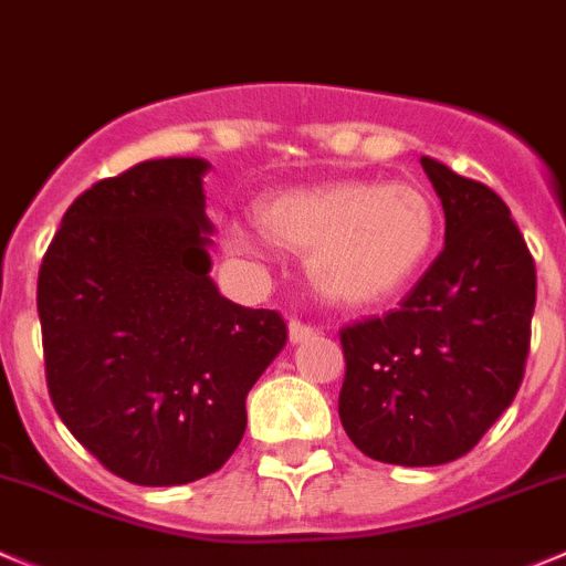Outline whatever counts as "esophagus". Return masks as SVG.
<instances>
[{"label":"esophagus","mask_w":566,"mask_h":566,"mask_svg":"<svg viewBox=\"0 0 566 566\" xmlns=\"http://www.w3.org/2000/svg\"><path fill=\"white\" fill-rule=\"evenodd\" d=\"M316 327L314 325H305V322H300V319H292L289 322V338H292L294 344H300V342H305V338H311V336H316Z\"/></svg>","instance_id":"1"}]
</instances>
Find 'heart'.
I'll list each match as a JSON object with an SVG mask.
<instances>
[{
	"label": "heart",
	"instance_id": "heart-1",
	"mask_svg": "<svg viewBox=\"0 0 566 566\" xmlns=\"http://www.w3.org/2000/svg\"><path fill=\"white\" fill-rule=\"evenodd\" d=\"M269 241L305 258L311 283L342 305H373L411 283L439 235L436 202L419 182L344 180L280 191L258 202ZM235 255L261 258L266 240L230 230Z\"/></svg>",
	"mask_w": 566,
	"mask_h": 566
}]
</instances>
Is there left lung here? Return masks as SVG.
<instances>
[{
    "mask_svg": "<svg viewBox=\"0 0 566 566\" xmlns=\"http://www.w3.org/2000/svg\"><path fill=\"white\" fill-rule=\"evenodd\" d=\"M444 208V250L386 316L342 327L338 417L384 464L461 459L525 375L536 266L509 206L483 182L422 158Z\"/></svg>",
    "mask_w": 566,
    "mask_h": 566,
    "instance_id": "obj_1",
    "label": "left lung"
}]
</instances>
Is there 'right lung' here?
<instances>
[{
    "instance_id": "1",
    "label": "right lung",
    "mask_w": 566,
    "mask_h": 566,
    "mask_svg": "<svg viewBox=\"0 0 566 566\" xmlns=\"http://www.w3.org/2000/svg\"><path fill=\"white\" fill-rule=\"evenodd\" d=\"M206 160H144L63 213L38 272L52 406L113 475L180 486L222 470L247 395L286 344L277 311L219 294Z\"/></svg>"
}]
</instances>
